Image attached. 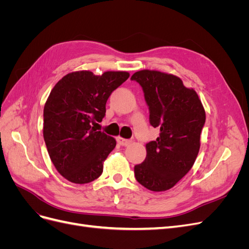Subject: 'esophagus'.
Listing matches in <instances>:
<instances>
[{
  "mask_svg": "<svg viewBox=\"0 0 249 249\" xmlns=\"http://www.w3.org/2000/svg\"><path fill=\"white\" fill-rule=\"evenodd\" d=\"M117 142L119 143L120 145H123V146H127V145H130L131 144V140H129V139H124V138H122V137H117Z\"/></svg>",
  "mask_w": 249,
  "mask_h": 249,
  "instance_id": "34e87169",
  "label": "esophagus"
}]
</instances>
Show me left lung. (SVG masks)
<instances>
[{"label":"left lung","instance_id":"obj_1","mask_svg":"<svg viewBox=\"0 0 249 249\" xmlns=\"http://www.w3.org/2000/svg\"><path fill=\"white\" fill-rule=\"evenodd\" d=\"M138 82L149 109V123L160 135L146 143V158L135 165L137 182L150 191H166L185 177L196 160L206 112L194 89L171 73L143 70Z\"/></svg>","mask_w":249,"mask_h":249}]
</instances>
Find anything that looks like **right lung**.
Wrapping results in <instances>:
<instances>
[{
  "instance_id": "add662e5",
  "label": "right lung",
  "mask_w": 249,
  "mask_h": 249,
  "mask_svg": "<svg viewBox=\"0 0 249 249\" xmlns=\"http://www.w3.org/2000/svg\"><path fill=\"white\" fill-rule=\"evenodd\" d=\"M129 77L126 71H73L52 89L43 109V138L53 164L70 182L87 184L102 175L116 140L94 124L104 118L111 93Z\"/></svg>"
}]
</instances>
